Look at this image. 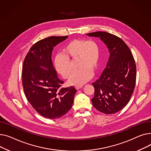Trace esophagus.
I'll return each instance as SVG.
<instances>
[{
	"label": "esophagus",
	"mask_w": 151,
	"mask_h": 151,
	"mask_svg": "<svg viewBox=\"0 0 151 151\" xmlns=\"http://www.w3.org/2000/svg\"><path fill=\"white\" fill-rule=\"evenodd\" d=\"M82 88V86H76V89L77 90H80L81 89V88Z\"/></svg>",
	"instance_id": "obj_1"
}]
</instances>
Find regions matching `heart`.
Here are the masks:
<instances>
[{
	"mask_svg": "<svg viewBox=\"0 0 151 151\" xmlns=\"http://www.w3.org/2000/svg\"><path fill=\"white\" fill-rule=\"evenodd\" d=\"M77 59V68L69 80V83L82 86L93 77V71L97 69L100 61V49L97 43L92 40H74L62 49L61 54L54 59L56 71L63 78H68L72 72L70 61Z\"/></svg>",
	"mask_w": 151,
	"mask_h": 151,
	"instance_id": "obj_1",
	"label": "heart"
}]
</instances>
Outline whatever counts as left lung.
Wrapping results in <instances>:
<instances>
[{
    "instance_id": "obj_1",
    "label": "left lung",
    "mask_w": 151,
    "mask_h": 151,
    "mask_svg": "<svg viewBox=\"0 0 151 151\" xmlns=\"http://www.w3.org/2000/svg\"><path fill=\"white\" fill-rule=\"evenodd\" d=\"M100 38L109 50L107 66L100 78L93 83L94 107L105 114H113L129 103L134 92L137 69L134 57L127 44L120 38L105 32L86 34Z\"/></svg>"
}]
</instances>
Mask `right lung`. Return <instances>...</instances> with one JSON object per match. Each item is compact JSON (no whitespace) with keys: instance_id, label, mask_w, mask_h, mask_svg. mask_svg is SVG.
<instances>
[{"instance_id":"right-lung-1","label":"right lung","mask_w":151,"mask_h":151,"mask_svg":"<svg viewBox=\"0 0 151 151\" xmlns=\"http://www.w3.org/2000/svg\"><path fill=\"white\" fill-rule=\"evenodd\" d=\"M68 36L50 37L37 42L30 49L22 66V85L27 99L43 117L57 119L71 109L76 90L61 88L52 61L54 47Z\"/></svg>"}]
</instances>
